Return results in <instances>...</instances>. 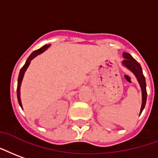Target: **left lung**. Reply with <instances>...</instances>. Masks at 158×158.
I'll return each mask as SVG.
<instances>
[{
	"instance_id": "left-lung-1",
	"label": "left lung",
	"mask_w": 158,
	"mask_h": 158,
	"mask_svg": "<svg viewBox=\"0 0 158 158\" xmlns=\"http://www.w3.org/2000/svg\"><path fill=\"white\" fill-rule=\"evenodd\" d=\"M124 59L122 61V65L124 67H126L127 69L132 72L134 73V75L136 77L137 81H138L140 87L141 89V96H142V103H141V110H140V115L141 114L142 110H144L145 106H146V102H147V85H146V79H145L143 73H142V69L140 64L136 61L135 59L132 58V56L129 54L128 52H123Z\"/></svg>"
}]
</instances>
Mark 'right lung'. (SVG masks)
<instances>
[{"label": "right lung", "mask_w": 158, "mask_h": 158, "mask_svg": "<svg viewBox=\"0 0 158 158\" xmlns=\"http://www.w3.org/2000/svg\"><path fill=\"white\" fill-rule=\"evenodd\" d=\"M50 47V44H47V45H44L43 47H42L41 48L39 49L36 50L33 52H31V55L29 56L28 58L27 59V61H26L25 64H24V66H23L21 70H20V73H19V76H18V81H17V100H18V103H19L20 106L22 107L23 109V105H22V101H21V97H20V89H21V85H22V82H23V76H24V73H25L26 70L28 68L29 64L31 63V61L35 58V57H37V55H39L41 54L42 52H43L45 50H47L48 48Z\"/></svg>", "instance_id": "right-lung-1"}]
</instances>
